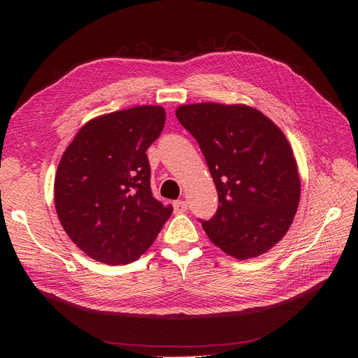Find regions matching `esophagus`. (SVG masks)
I'll list each match as a JSON object with an SVG mask.
<instances>
[{
    "label": "esophagus",
    "mask_w": 358,
    "mask_h": 358,
    "mask_svg": "<svg viewBox=\"0 0 358 358\" xmlns=\"http://www.w3.org/2000/svg\"><path fill=\"white\" fill-rule=\"evenodd\" d=\"M173 208H175L176 213H183L188 209V203L183 200H176V201H173Z\"/></svg>",
    "instance_id": "obj_1"
}]
</instances>
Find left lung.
Listing matches in <instances>:
<instances>
[{
	"label": "left lung",
	"mask_w": 358,
	"mask_h": 358,
	"mask_svg": "<svg viewBox=\"0 0 358 358\" xmlns=\"http://www.w3.org/2000/svg\"><path fill=\"white\" fill-rule=\"evenodd\" d=\"M176 117L199 142L218 191V210L201 221L210 242L237 259L267 252L287 234L300 201L285 134L246 104H183Z\"/></svg>",
	"instance_id": "8db88e82"
}]
</instances>
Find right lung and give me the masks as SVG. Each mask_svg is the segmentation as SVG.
I'll return each instance as SVG.
<instances>
[{
  "label": "right lung",
  "instance_id": "add662e5",
  "mask_svg": "<svg viewBox=\"0 0 358 358\" xmlns=\"http://www.w3.org/2000/svg\"><path fill=\"white\" fill-rule=\"evenodd\" d=\"M164 122L161 106L96 116L61 157L53 187L59 222L76 246L96 262H136L170 218L171 206L152 197L146 157Z\"/></svg>",
  "mask_w": 358,
  "mask_h": 358
}]
</instances>
